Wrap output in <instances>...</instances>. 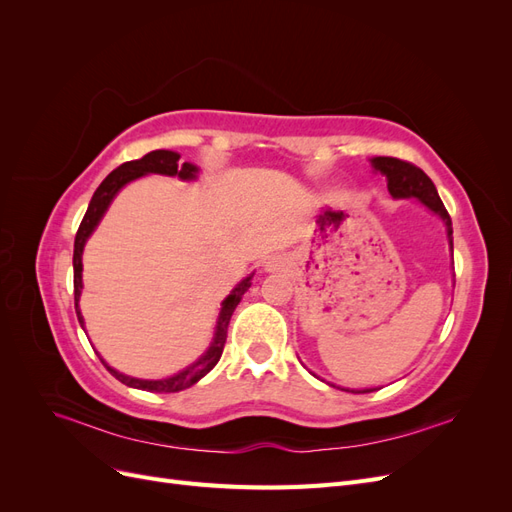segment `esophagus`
Here are the masks:
<instances>
[{
    "label": "esophagus",
    "instance_id": "obj_1",
    "mask_svg": "<svg viewBox=\"0 0 512 512\" xmlns=\"http://www.w3.org/2000/svg\"><path fill=\"white\" fill-rule=\"evenodd\" d=\"M277 267H280V262H277V258H269V262H267V269H269V271H275Z\"/></svg>",
    "mask_w": 512,
    "mask_h": 512
}]
</instances>
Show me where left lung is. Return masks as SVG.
<instances>
[{"label":"left lung","mask_w":512,"mask_h":512,"mask_svg":"<svg viewBox=\"0 0 512 512\" xmlns=\"http://www.w3.org/2000/svg\"><path fill=\"white\" fill-rule=\"evenodd\" d=\"M371 166L386 177V188H389L393 198H418L425 207H429L433 213H438L446 224L448 232V243L453 247V222L451 215H448L444 203L438 196L436 185L423 173L421 168L414 166L412 162L399 160V158H374ZM346 391V389H344ZM352 393H371V389L365 391H352Z\"/></svg>","instance_id":"8db88e82"}]
</instances>
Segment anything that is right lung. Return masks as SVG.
Here are the masks:
<instances>
[{"label": "right lung", "mask_w": 512, "mask_h": 512, "mask_svg": "<svg viewBox=\"0 0 512 512\" xmlns=\"http://www.w3.org/2000/svg\"><path fill=\"white\" fill-rule=\"evenodd\" d=\"M179 153L175 151H166V149H156L147 153V156H143L141 160H132V162H123L121 166H117L111 175H108L102 183L100 188L94 192V196H91V203L87 207V213L85 218L79 226V230H76V239H74V258H72V265H74V307H76V316H79V322L83 327V316H81V309H79V297H81V288H83V262H81V256H83V247H85V241L89 239L91 232H94V228L98 226V222L102 220L104 211L108 209V205H111V200L115 198V194L123 188V185L143 177V175H149V173H158V175H170V177H181V179H194L198 168L190 162H183L179 164ZM252 286V275L245 277V280L241 284H237V288L232 290L226 301L222 303V312H220V318H218V327H215V337L213 342L209 346V350L200 356V359L188 367L179 371L177 376H170L166 380H138V378H130V376H123L119 374V371H115L113 367H108L102 359V363L106 365V369L111 371V374L123 382L126 386H132V389H143V391H151V393H177V391H183L188 389V386L196 384L200 378L207 376L209 371L218 365L220 356L224 352V344H226V333H228V322H230V316L232 312H235V307L239 305L241 297L247 292V288Z\"/></svg>", "instance_id": "obj_1"}]
</instances>
